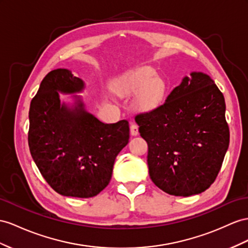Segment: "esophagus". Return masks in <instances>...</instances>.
Listing matches in <instances>:
<instances>
[{
  "label": "esophagus",
  "instance_id": "1",
  "mask_svg": "<svg viewBox=\"0 0 248 248\" xmlns=\"http://www.w3.org/2000/svg\"><path fill=\"white\" fill-rule=\"evenodd\" d=\"M130 131L132 136H137L138 135V125L135 124H132L130 125Z\"/></svg>",
  "mask_w": 248,
  "mask_h": 248
}]
</instances>
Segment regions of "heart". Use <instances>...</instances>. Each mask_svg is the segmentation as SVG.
<instances>
[{"label":"heart","mask_w":248,"mask_h":248,"mask_svg":"<svg viewBox=\"0 0 248 248\" xmlns=\"http://www.w3.org/2000/svg\"><path fill=\"white\" fill-rule=\"evenodd\" d=\"M164 81L157 78L151 67H140L123 76L116 84L115 91L120 96H133L134 108L138 112L147 113L159 106L166 93Z\"/></svg>","instance_id":"heart-1"}]
</instances>
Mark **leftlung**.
I'll return each mask as SVG.
<instances>
[{"mask_svg": "<svg viewBox=\"0 0 248 248\" xmlns=\"http://www.w3.org/2000/svg\"><path fill=\"white\" fill-rule=\"evenodd\" d=\"M135 122L148 142L152 181L163 192L188 197L211 186L230 144L225 100L205 73L192 72L164 104L138 114Z\"/></svg>", "mask_w": 248, "mask_h": 248, "instance_id": "8db88e82", "label": "left lung"}]
</instances>
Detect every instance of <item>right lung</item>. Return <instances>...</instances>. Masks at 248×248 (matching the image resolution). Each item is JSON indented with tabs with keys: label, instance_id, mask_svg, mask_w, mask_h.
<instances>
[{
	"label": "right lung",
	"instance_id": "1",
	"mask_svg": "<svg viewBox=\"0 0 248 248\" xmlns=\"http://www.w3.org/2000/svg\"><path fill=\"white\" fill-rule=\"evenodd\" d=\"M85 82L68 69H55L41 82L29 110L28 143L44 179L56 193L90 198L111 180L113 166L130 138L129 123L104 124L76 95L72 107L60 93H79Z\"/></svg>",
	"mask_w": 248,
	"mask_h": 248
}]
</instances>
